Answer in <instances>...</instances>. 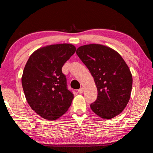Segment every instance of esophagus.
Returning <instances> with one entry per match:
<instances>
[{"label":"esophagus","instance_id":"1","mask_svg":"<svg viewBox=\"0 0 153 153\" xmlns=\"http://www.w3.org/2000/svg\"><path fill=\"white\" fill-rule=\"evenodd\" d=\"M84 92V88H79L78 90H77V92L79 93V94H82Z\"/></svg>","mask_w":153,"mask_h":153}]
</instances>
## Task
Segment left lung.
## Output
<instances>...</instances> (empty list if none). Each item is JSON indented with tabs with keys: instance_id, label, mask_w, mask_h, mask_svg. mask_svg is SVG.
<instances>
[{
	"instance_id": "1",
	"label": "left lung",
	"mask_w": 153,
	"mask_h": 153,
	"mask_svg": "<svg viewBox=\"0 0 153 153\" xmlns=\"http://www.w3.org/2000/svg\"><path fill=\"white\" fill-rule=\"evenodd\" d=\"M76 54L94 77L98 97L90 104L93 112L102 119L115 117L122 112L130 98L132 76L117 52L92 44L77 49Z\"/></svg>"
}]
</instances>
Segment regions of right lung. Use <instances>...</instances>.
I'll return each instance as SVG.
<instances>
[{
  "instance_id": "obj_1",
  "label": "right lung",
  "mask_w": 153,
  "mask_h": 153,
  "mask_svg": "<svg viewBox=\"0 0 153 153\" xmlns=\"http://www.w3.org/2000/svg\"><path fill=\"white\" fill-rule=\"evenodd\" d=\"M76 51L71 44L40 48L31 55L22 84L30 107L44 119L55 120L71 105L74 94L67 88L62 67Z\"/></svg>"
}]
</instances>
